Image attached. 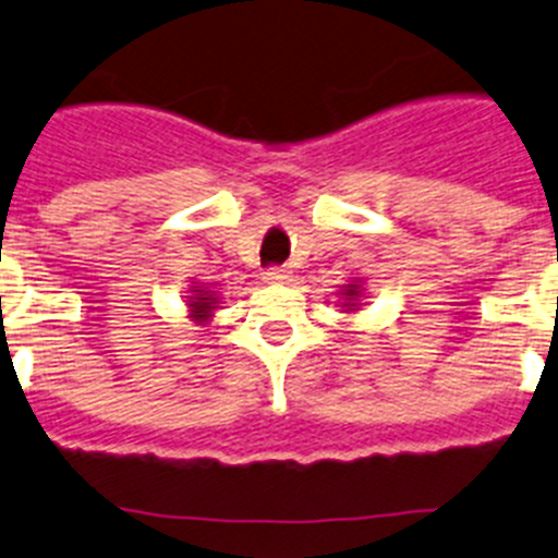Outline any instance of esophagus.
Masks as SVG:
<instances>
[{
    "label": "esophagus",
    "mask_w": 558,
    "mask_h": 558,
    "mask_svg": "<svg viewBox=\"0 0 558 558\" xmlns=\"http://www.w3.org/2000/svg\"><path fill=\"white\" fill-rule=\"evenodd\" d=\"M289 278H291V272L286 267H272L264 272V280H267V283H283V280H289Z\"/></svg>",
    "instance_id": "1"
}]
</instances>
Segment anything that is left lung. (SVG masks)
Returning a JSON list of instances; mask_svg holds the SVG:
<instances>
[{"label": "left lung", "mask_w": 558, "mask_h": 558, "mask_svg": "<svg viewBox=\"0 0 558 558\" xmlns=\"http://www.w3.org/2000/svg\"><path fill=\"white\" fill-rule=\"evenodd\" d=\"M365 280L362 278H351L345 280L343 286H338V296H340V313H356L362 311L365 305Z\"/></svg>", "instance_id": "1"}]
</instances>
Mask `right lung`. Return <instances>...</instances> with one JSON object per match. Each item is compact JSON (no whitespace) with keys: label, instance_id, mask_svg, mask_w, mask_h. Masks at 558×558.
I'll return each instance as SVG.
<instances>
[{"label":"right lung","instance_id":"1","mask_svg":"<svg viewBox=\"0 0 558 558\" xmlns=\"http://www.w3.org/2000/svg\"><path fill=\"white\" fill-rule=\"evenodd\" d=\"M218 291H215V286L209 283H193L191 289H187V300H185V307H187V318H191L193 324H198V327H207L209 322H213L215 311H218Z\"/></svg>","mask_w":558,"mask_h":558}]
</instances>
